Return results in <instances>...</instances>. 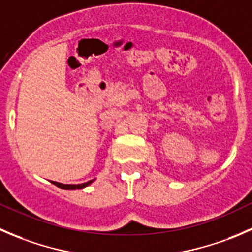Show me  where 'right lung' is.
Masks as SVG:
<instances>
[{"label":"right lung","instance_id":"1","mask_svg":"<svg viewBox=\"0 0 252 252\" xmlns=\"http://www.w3.org/2000/svg\"><path fill=\"white\" fill-rule=\"evenodd\" d=\"M53 184L57 185L58 188H61V189H65V190H75V189H83V188L88 187L90 183H93V180H90V182H86V183H83V184H61V183H57V182H52Z\"/></svg>","mask_w":252,"mask_h":252}]
</instances>
